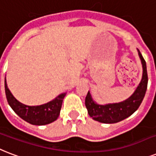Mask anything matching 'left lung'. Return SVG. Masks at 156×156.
I'll use <instances>...</instances> for the list:
<instances>
[{"label":"left lung","mask_w":156,"mask_h":156,"mask_svg":"<svg viewBox=\"0 0 156 156\" xmlns=\"http://www.w3.org/2000/svg\"><path fill=\"white\" fill-rule=\"evenodd\" d=\"M142 64V80L134 93L128 99L118 103H110L106 105L97 104L92 99L89 91L85 98V107L88 110L89 116L94 120L104 124H114L126 119L135 112L142 103L147 91L148 76L147 64L142 54L137 49Z\"/></svg>","instance_id":"left-lung-1"}]
</instances>
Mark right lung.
Segmentation results:
<instances>
[{"label":"right lung","mask_w":156,"mask_h":156,"mask_svg":"<svg viewBox=\"0 0 156 156\" xmlns=\"http://www.w3.org/2000/svg\"><path fill=\"white\" fill-rule=\"evenodd\" d=\"M5 90L8 103L20 118L34 125H44L56 120L60 114L62 100L66 93L58 95L56 98L40 106H27L19 102L8 89L5 78Z\"/></svg>","instance_id":"1"}]
</instances>
